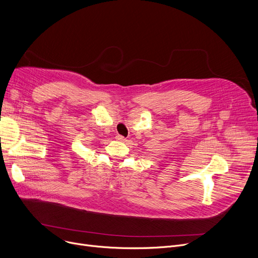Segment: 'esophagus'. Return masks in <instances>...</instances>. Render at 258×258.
<instances>
[{
	"label": "esophagus",
	"instance_id": "1",
	"mask_svg": "<svg viewBox=\"0 0 258 258\" xmlns=\"http://www.w3.org/2000/svg\"><path fill=\"white\" fill-rule=\"evenodd\" d=\"M116 139H117V140H119V141H125V138H124V137H122V136H120V135H117V136H116Z\"/></svg>",
	"mask_w": 258,
	"mask_h": 258
}]
</instances>
